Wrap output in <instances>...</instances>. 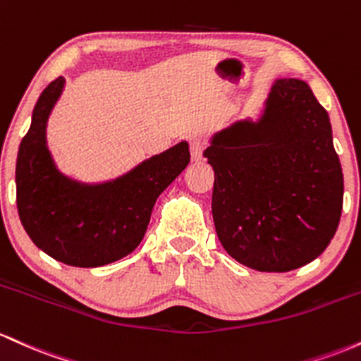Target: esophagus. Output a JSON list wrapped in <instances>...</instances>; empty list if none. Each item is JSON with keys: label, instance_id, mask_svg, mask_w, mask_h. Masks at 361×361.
<instances>
[{"label": "esophagus", "instance_id": "esophagus-1", "mask_svg": "<svg viewBox=\"0 0 361 361\" xmlns=\"http://www.w3.org/2000/svg\"><path fill=\"white\" fill-rule=\"evenodd\" d=\"M189 149H191L192 161H200L202 159V152H204V141L200 140V137H192L189 141Z\"/></svg>", "mask_w": 361, "mask_h": 361}]
</instances>
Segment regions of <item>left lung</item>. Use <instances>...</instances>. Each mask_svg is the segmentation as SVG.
I'll list each match as a JSON object with an SVG mask.
<instances>
[{
	"label": "left lung",
	"instance_id": "obj_1",
	"mask_svg": "<svg viewBox=\"0 0 361 361\" xmlns=\"http://www.w3.org/2000/svg\"><path fill=\"white\" fill-rule=\"evenodd\" d=\"M204 157L214 170V228L235 261L285 273L329 245L343 170L329 116L303 80H274L261 116L214 133Z\"/></svg>",
	"mask_w": 361,
	"mask_h": 361
}]
</instances>
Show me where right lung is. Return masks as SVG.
I'll return each instance as SVG.
<instances>
[{
  "instance_id": "obj_1",
  "label": "right lung",
  "mask_w": 361,
  "mask_h": 361,
  "mask_svg": "<svg viewBox=\"0 0 361 361\" xmlns=\"http://www.w3.org/2000/svg\"><path fill=\"white\" fill-rule=\"evenodd\" d=\"M64 78L40 93L30 129L17 157V208L23 228L40 250L76 268H97L128 256L147 233L157 197L191 160L188 141L153 155L116 179L75 180L54 164L47 121Z\"/></svg>"
}]
</instances>
